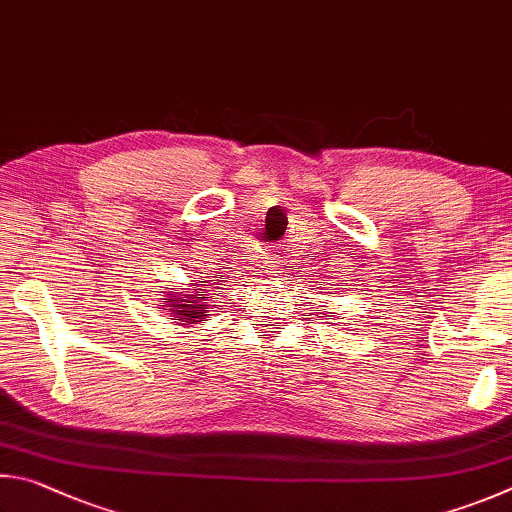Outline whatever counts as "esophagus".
I'll use <instances>...</instances> for the list:
<instances>
[{"label":"esophagus","mask_w":512,"mask_h":512,"mask_svg":"<svg viewBox=\"0 0 512 512\" xmlns=\"http://www.w3.org/2000/svg\"><path fill=\"white\" fill-rule=\"evenodd\" d=\"M272 270H276V265H274V267H272ZM272 274H274V272H272Z\"/></svg>","instance_id":"1"}]
</instances>
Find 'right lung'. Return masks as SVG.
<instances>
[{"label":"right lung","instance_id":"1","mask_svg":"<svg viewBox=\"0 0 512 512\" xmlns=\"http://www.w3.org/2000/svg\"><path fill=\"white\" fill-rule=\"evenodd\" d=\"M204 283V281H202ZM179 297L182 299H168L170 301V308H173V312L175 315H182V319H200V321H204V312L200 310V306H202V301H206L209 297H204V294H197V297H186V294H179ZM191 321H186V324H191Z\"/></svg>","mask_w":512,"mask_h":512}]
</instances>
